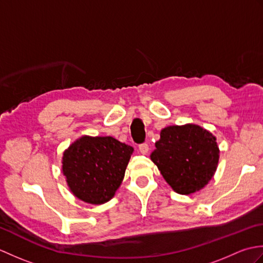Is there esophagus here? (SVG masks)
Segmentation results:
<instances>
[{"label":"esophagus","mask_w":263,"mask_h":263,"mask_svg":"<svg viewBox=\"0 0 263 263\" xmlns=\"http://www.w3.org/2000/svg\"><path fill=\"white\" fill-rule=\"evenodd\" d=\"M139 150H140L141 154L146 155L149 152V146L147 143H141V144H139Z\"/></svg>","instance_id":"34e87169"}]
</instances>
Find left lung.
Wrapping results in <instances>:
<instances>
[{"label": "left lung", "mask_w": 263, "mask_h": 263, "mask_svg": "<svg viewBox=\"0 0 263 263\" xmlns=\"http://www.w3.org/2000/svg\"><path fill=\"white\" fill-rule=\"evenodd\" d=\"M150 155L160 174L175 192L191 194L214 176L219 160L216 137L195 124L163 128Z\"/></svg>", "instance_id": "obj_1"}]
</instances>
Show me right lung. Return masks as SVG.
<instances>
[{
    "mask_svg": "<svg viewBox=\"0 0 263 263\" xmlns=\"http://www.w3.org/2000/svg\"><path fill=\"white\" fill-rule=\"evenodd\" d=\"M133 148L113 137L78 139L63 153L62 172L70 191L90 204L114 197L124 178Z\"/></svg>",
    "mask_w": 263,
    "mask_h": 263,
    "instance_id": "add662e5",
    "label": "right lung"
}]
</instances>
